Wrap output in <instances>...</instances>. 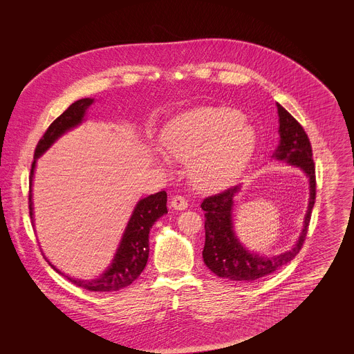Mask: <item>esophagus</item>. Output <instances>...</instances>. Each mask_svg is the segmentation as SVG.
Instances as JSON below:
<instances>
[{
    "label": "esophagus",
    "mask_w": 354,
    "mask_h": 354,
    "mask_svg": "<svg viewBox=\"0 0 354 354\" xmlns=\"http://www.w3.org/2000/svg\"><path fill=\"white\" fill-rule=\"evenodd\" d=\"M171 205L174 209H179V211H183L187 207H188V203L185 201V196L182 195H176L171 199Z\"/></svg>",
    "instance_id": "esophagus-1"
}]
</instances>
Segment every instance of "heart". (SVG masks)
<instances>
[{
  "instance_id": "1",
  "label": "heart",
  "mask_w": 354,
  "mask_h": 354,
  "mask_svg": "<svg viewBox=\"0 0 354 354\" xmlns=\"http://www.w3.org/2000/svg\"><path fill=\"white\" fill-rule=\"evenodd\" d=\"M169 160L188 163L191 180L202 189L234 183L252 155V127L228 109L201 107L169 120L160 136Z\"/></svg>"
}]
</instances>
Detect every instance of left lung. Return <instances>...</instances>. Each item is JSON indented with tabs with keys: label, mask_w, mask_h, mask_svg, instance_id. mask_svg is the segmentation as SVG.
Listing matches in <instances>:
<instances>
[{
	"label": "left lung",
	"mask_w": 354,
	"mask_h": 354,
	"mask_svg": "<svg viewBox=\"0 0 354 354\" xmlns=\"http://www.w3.org/2000/svg\"><path fill=\"white\" fill-rule=\"evenodd\" d=\"M277 113L280 123V143L272 158L300 167L309 178L310 198L304 220L303 231L290 251L270 257L251 253L237 240L232 225L234 196L236 192H239L240 185L231 187L220 194L205 198L201 205L203 211H205V243L203 260L208 270L227 280L253 283L280 270L300 252L305 236L308 234V225L316 199V171L312 146L303 126L279 103Z\"/></svg>",
	"instance_id": "obj_1"
}]
</instances>
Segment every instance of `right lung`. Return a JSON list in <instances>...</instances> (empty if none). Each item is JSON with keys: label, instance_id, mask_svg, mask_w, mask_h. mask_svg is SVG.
I'll list each match as a JSON object with an SVG mask.
<instances>
[{"label": "right lung", "instance_id": "obj_1", "mask_svg": "<svg viewBox=\"0 0 354 354\" xmlns=\"http://www.w3.org/2000/svg\"><path fill=\"white\" fill-rule=\"evenodd\" d=\"M93 102L94 100L84 98L70 104L68 109L51 123L48 130L45 131V134L42 135V138L39 139L34 151V160L30 169V178H29V209H30L29 214H30L32 221H33L32 183H33L34 167H35L37 159L46 151L61 135L65 134L70 129L78 126L84 120V113ZM165 214H167L166 191L156 192L153 195L139 201L131 218L129 220L124 234L122 236L114 260L106 272L102 273L98 279L84 280V281L70 279L68 276L65 277H68L73 284L91 292H113V290H118L124 286H130L139 277V274L143 272L147 264L149 252H150L149 234H150L152 224ZM51 267L58 273H61L54 266Z\"/></svg>", "mask_w": 354, "mask_h": 354}]
</instances>
